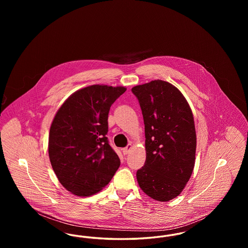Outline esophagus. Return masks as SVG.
<instances>
[{
    "mask_svg": "<svg viewBox=\"0 0 248 248\" xmlns=\"http://www.w3.org/2000/svg\"><path fill=\"white\" fill-rule=\"evenodd\" d=\"M131 149H132V145L129 144V145H127L125 148H124L122 151H123V154H124V155H126L127 154H129L130 151H131Z\"/></svg>",
    "mask_w": 248,
    "mask_h": 248,
    "instance_id": "esophagus-1",
    "label": "esophagus"
}]
</instances>
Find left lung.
Instances as JSON below:
<instances>
[{
    "instance_id": "1",
    "label": "left lung",
    "mask_w": 248,
    "mask_h": 248,
    "mask_svg": "<svg viewBox=\"0 0 248 248\" xmlns=\"http://www.w3.org/2000/svg\"><path fill=\"white\" fill-rule=\"evenodd\" d=\"M132 92L141 108L146 138L145 165L137 172L139 185L154 200H172L185 188L195 164L191 109L177 87L162 80L134 86Z\"/></svg>"
}]
</instances>
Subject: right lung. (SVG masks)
I'll return each instance as SVG.
<instances>
[{
	"label": "right lung",
	"instance_id": "add662e5",
	"mask_svg": "<svg viewBox=\"0 0 248 248\" xmlns=\"http://www.w3.org/2000/svg\"><path fill=\"white\" fill-rule=\"evenodd\" d=\"M126 88L94 84L76 91L52 122L48 154L62 186L77 196H90L111 180L120 166L109 146L110 106Z\"/></svg>",
	"mask_w": 248,
	"mask_h": 248
}]
</instances>
